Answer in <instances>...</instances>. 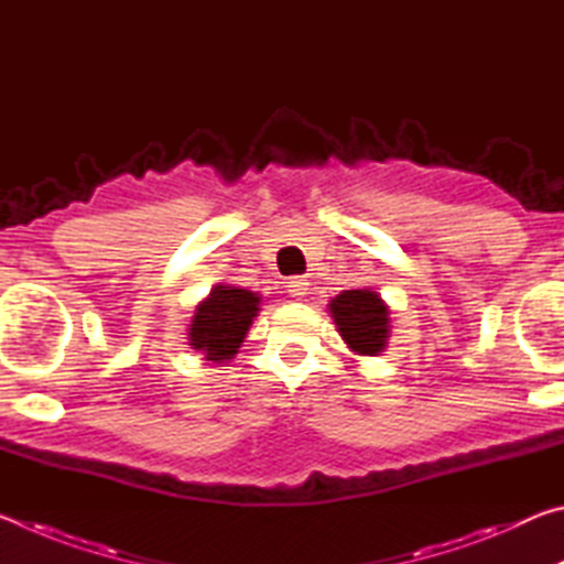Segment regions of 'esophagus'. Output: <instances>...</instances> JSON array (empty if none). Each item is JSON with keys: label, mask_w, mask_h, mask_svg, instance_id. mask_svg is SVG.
<instances>
[{"label": "esophagus", "mask_w": 564, "mask_h": 564, "mask_svg": "<svg viewBox=\"0 0 564 564\" xmlns=\"http://www.w3.org/2000/svg\"><path fill=\"white\" fill-rule=\"evenodd\" d=\"M308 279H305V275H295V279H291L289 281V293H291V299H295V301H303L305 295H308Z\"/></svg>", "instance_id": "34e87169"}]
</instances>
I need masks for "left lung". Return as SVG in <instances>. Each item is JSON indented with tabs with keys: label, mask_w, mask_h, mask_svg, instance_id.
<instances>
[{
	"label": "left lung",
	"mask_w": 564,
	"mask_h": 564,
	"mask_svg": "<svg viewBox=\"0 0 564 564\" xmlns=\"http://www.w3.org/2000/svg\"><path fill=\"white\" fill-rule=\"evenodd\" d=\"M340 338L356 356H380L390 338V308L373 289L343 291L328 303Z\"/></svg>",
	"instance_id": "obj_1"
}]
</instances>
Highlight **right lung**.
Segmentation results:
<instances>
[{
    "label": "right lung",
    "mask_w": 564,
    "mask_h": 564,
    "mask_svg": "<svg viewBox=\"0 0 564 564\" xmlns=\"http://www.w3.org/2000/svg\"><path fill=\"white\" fill-rule=\"evenodd\" d=\"M261 293H253L241 285L216 283L212 293L196 305L188 326V346L198 350L204 360L228 362L231 360L259 316Z\"/></svg>",
    "instance_id": "add662e5"
}]
</instances>
